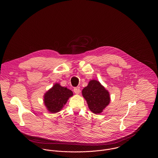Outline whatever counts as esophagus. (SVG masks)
Returning <instances> with one entry per match:
<instances>
[{"mask_svg":"<svg viewBox=\"0 0 158 158\" xmlns=\"http://www.w3.org/2000/svg\"><path fill=\"white\" fill-rule=\"evenodd\" d=\"M74 92L76 94H77V95H78V94H79V93H80V88L79 87H76V88H74Z\"/></svg>","mask_w":158,"mask_h":158,"instance_id":"esophagus-1","label":"esophagus"}]
</instances>
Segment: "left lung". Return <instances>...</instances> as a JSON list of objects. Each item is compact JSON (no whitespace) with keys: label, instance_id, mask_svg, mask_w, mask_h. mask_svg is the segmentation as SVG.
<instances>
[{"label":"left lung","instance_id":"left-lung-1","mask_svg":"<svg viewBox=\"0 0 158 158\" xmlns=\"http://www.w3.org/2000/svg\"><path fill=\"white\" fill-rule=\"evenodd\" d=\"M82 96L86 101L90 111L98 114L103 110L110 102V93L98 81L92 79L82 91Z\"/></svg>","mask_w":158,"mask_h":158}]
</instances>
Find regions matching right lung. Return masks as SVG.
<instances>
[{
	"label": "right lung",
	"instance_id": "obj_1",
	"mask_svg": "<svg viewBox=\"0 0 158 158\" xmlns=\"http://www.w3.org/2000/svg\"><path fill=\"white\" fill-rule=\"evenodd\" d=\"M73 95L72 90L56 83L44 95V104L48 112L55 114L62 110L69 98Z\"/></svg>",
	"mask_w": 158,
	"mask_h": 158
}]
</instances>
